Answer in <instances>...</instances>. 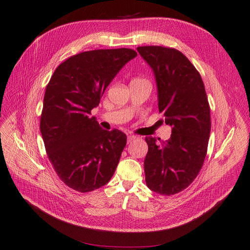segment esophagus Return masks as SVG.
Listing matches in <instances>:
<instances>
[{"instance_id": "esophagus-1", "label": "esophagus", "mask_w": 250, "mask_h": 250, "mask_svg": "<svg viewBox=\"0 0 250 250\" xmlns=\"http://www.w3.org/2000/svg\"><path fill=\"white\" fill-rule=\"evenodd\" d=\"M135 135H128L127 136V143L129 144V143H131L133 140H135Z\"/></svg>"}]
</instances>
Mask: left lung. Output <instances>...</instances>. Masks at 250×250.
Returning a JSON list of instances; mask_svg holds the SVG:
<instances>
[{
    "label": "left lung",
    "instance_id": "obj_1",
    "mask_svg": "<svg viewBox=\"0 0 250 250\" xmlns=\"http://www.w3.org/2000/svg\"><path fill=\"white\" fill-rule=\"evenodd\" d=\"M137 51L153 70L159 113L171 127L167 142L145 139L146 183L156 193L176 194L193 182L207 154L211 131L207 94L200 73L181 51L154 45Z\"/></svg>",
    "mask_w": 250,
    "mask_h": 250
}]
</instances>
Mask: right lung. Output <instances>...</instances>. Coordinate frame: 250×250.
<instances>
[{
    "label": "right lung",
    "mask_w": 250,
    "mask_h": 250,
    "mask_svg": "<svg viewBox=\"0 0 250 250\" xmlns=\"http://www.w3.org/2000/svg\"><path fill=\"white\" fill-rule=\"evenodd\" d=\"M137 54L130 48L83 51L60 64L46 85L40 131L48 159L63 182L89 192L113 177L127 136L100 127L91 110Z\"/></svg>",
    "instance_id": "obj_1"
}]
</instances>
